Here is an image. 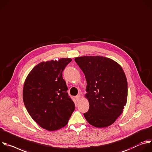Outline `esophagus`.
I'll list each match as a JSON object with an SVG mask.
<instances>
[{"label":"esophagus","mask_w":152,"mask_h":152,"mask_svg":"<svg viewBox=\"0 0 152 152\" xmlns=\"http://www.w3.org/2000/svg\"><path fill=\"white\" fill-rule=\"evenodd\" d=\"M75 99H76V100H77V102H79V101L81 100V96H80V95H77V96L75 97Z\"/></svg>","instance_id":"1"}]
</instances>
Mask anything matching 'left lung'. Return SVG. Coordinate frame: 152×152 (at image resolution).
Here are the masks:
<instances>
[{
  "mask_svg": "<svg viewBox=\"0 0 152 152\" xmlns=\"http://www.w3.org/2000/svg\"><path fill=\"white\" fill-rule=\"evenodd\" d=\"M87 81L88 111L84 114L87 122L96 128H106L122 114L128 98L125 74L114 60L100 56L75 58Z\"/></svg>",
  "mask_w": 152,
  "mask_h": 152,
  "instance_id": "1",
  "label": "left lung"
}]
</instances>
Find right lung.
Wrapping results in <instances>:
<instances>
[{
	"instance_id": "obj_1",
	"label": "right lung",
	"mask_w": 152,
	"mask_h": 152,
	"mask_svg": "<svg viewBox=\"0 0 152 152\" xmlns=\"http://www.w3.org/2000/svg\"><path fill=\"white\" fill-rule=\"evenodd\" d=\"M71 60L62 58L42 62L29 72L24 83L23 98L27 111L39 126L49 131L66 126L75 110L62 77Z\"/></svg>"
}]
</instances>
